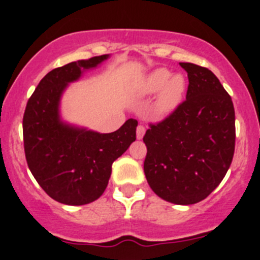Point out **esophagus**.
I'll list each match as a JSON object with an SVG mask.
<instances>
[{"label":"esophagus","instance_id":"obj_1","mask_svg":"<svg viewBox=\"0 0 260 260\" xmlns=\"http://www.w3.org/2000/svg\"><path fill=\"white\" fill-rule=\"evenodd\" d=\"M146 133V128L143 125H138L137 127V140H142L143 136Z\"/></svg>","mask_w":260,"mask_h":260}]
</instances>
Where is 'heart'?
<instances>
[{"mask_svg":"<svg viewBox=\"0 0 260 260\" xmlns=\"http://www.w3.org/2000/svg\"><path fill=\"white\" fill-rule=\"evenodd\" d=\"M186 90L183 75L175 74L166 68H158L141 78L133 86V93L138 98L156 95L153 113L156 117H165L179 107Z\"/></svg>","mask_w":260,"mask_h":260,"instance_id":"b5f03b06","label":"heart"}]
</instances>
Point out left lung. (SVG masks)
Segmentation results:
<instances>
[{"mask_svg": "<svg viewBox=\"0 0 260 260\" xmlns=\"http://www.w3.org/2000/svg\"><path fill=\"white\" fill-rule=\"evenodd\" d=\"M186 70V101L149 124L145 175L157 196L177 205L208 198L226 175L235 149L233 101L211 70L180 62Z\"/></svg>", "mask_w": 260, "mask_h": 260, "instance_id": "1", "label": "left lung"}]
</instances>
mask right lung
Instances as JSON below:
<instances>
[{
	"label": "right lung",
	"instance_id": "obj_1",
	"mask_svg": "<svg viewBox=\"0 0 260 260\" xmlns=\"http://www.w3.org/2000/svg\"><path fill=\"white\" fill-rule=\"evenodd\" d=\"M108 57L78 60L51 70L36 86L23 114L28 169L50 198L65 205H85L101 198L112 164L136 141L138 122L132 118L112 133L77 127L60 118V101L68 85Z\"/></svg>",
	"mask_w": 260,
	"mask_h": 260
}]
</instances>
